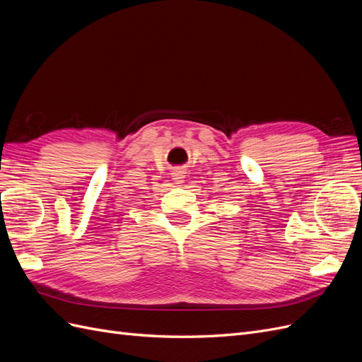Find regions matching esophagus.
<instances>
[{
    "instance_id": "34e87169",
    "label": "esophagus",
    "mask_w": 362,
    "mask_h": 362,
    "mask_svg": "<svg viewBox=\"0 0 362 362\" xmlns=\"http://www.w3.org/2000/svg\"><path fill=\"white\" fill-rule=\"evenodd\" d=\"M172 180L175 181V184H181L184 181V170L182 169H175L172 172Z\"/></svg>"
}]
</instances>
